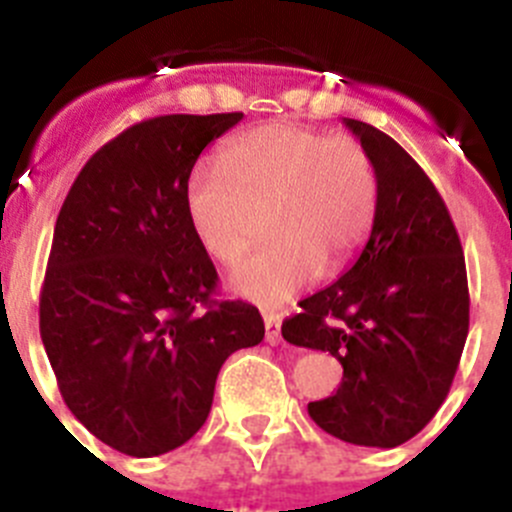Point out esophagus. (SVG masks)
<instances>
[{"label":"esophagus","mask_w":512,"mask_h":512,"mask_svg":"<svg viewBox=\"0 0 512 512\" xmlns=\"http://www.w3.org/2000/svg\"><path fill=\"white\" fill-rule=\"evenodd\" d=\"M264 325H266V341L269 343L282 341V320H279V315H274V312H266Z\"/></svg>","instance_id":"esophagus-1"}]
</instances>
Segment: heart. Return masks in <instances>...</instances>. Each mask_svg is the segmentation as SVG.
<instances>
[{
  "instance_id": "1",
  "label": "heart",
  "mask_w": 512,
  "mask_h": 512,
  "mask_svg": "<svg viewBox=\"0 0 512 512\" xmlns=\"http://www.w3.org/2000/svg\"><path fill=\"white\" fill-rule=\"evenodd\" d=\"M184 205L202 248L228 266L248 251L264 215L269 243L235 269L230 287L277 307L354 259L377 212V174L356 138L271 122L230 140L220 164L197 166Z\"/></svg>"
}]
</instances>
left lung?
I'll list each match as a JSON object with an SVG mask.
<instances>
[{
  "instance_id": "1",
  "label": "left lung",
  "mask_w": 512,
  "mask_h": 512,
  "mask_svg": "<svg viewBox=\"0 0 512 512\" xmlns=\"http://www.w3.org/2000/svg\"><path fill=\"white\" fill-rule=\"evenodd\" d=\"M377 174L372 233L338 282L300 302L284 341L330 351L336 395L307 413L330 436L395 449L431 423L449 395L469 333L464 251L441 194L400 143L343 120Z\"/></svg>"
}]
</instances>
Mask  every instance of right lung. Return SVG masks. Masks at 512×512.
<instances>
[{
	"label": "right lung",
	"mask_w": 512,
	"mask_h": 512,
	"mask_svg": "<svg viewBox=\"0 0 512 512\" xmlns=\"http://www.w3.org/2000/svg\"><path fill=\"white\" fill-rule=\"evenodd\" d=\"M164 115L104 143L58 212L40 338L63 402L102 443L158 456L205 425L220 366L264 341L241 300H212L217 271L184 192L200 153L238 125Z\"/></svg>",
	"instance_id": "1"
}]
</instances>
